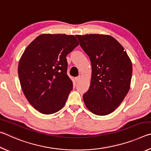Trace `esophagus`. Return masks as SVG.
Here are the masks:
<instances>
[{"instance_id":"1","label":"esophagus","mask_w":151,"mask_h":151,"mask_svg":"<svg viewBox=\"0 0 151 151\" xmlns=\"http://www.w3.org/2000/svg\"><path fill=\"white\" fill-rule=\"evenodd\" d=\"M75 79V81H76V83H78V82H79V81H81V76L79 75V76H77V77H76Z\"/></svg>"}]
</instances>
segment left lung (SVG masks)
<instances>
[{"instance_id":"obj_1","label":"left lung","mask_w":151,"mask_h":151,"mask_svg":"<svg viewBox=\"0 0 151 151\" xmlns=\"http://www.w3.org/2000/svg\"><path fill=\"white\" fill-rule=\"evenodd\" d=\"M90 58L91 85L83 95L89 111L104 116L115 111L131 86L132 62L123 47L110 35H76Z\"/></svg>"}]
</instances>
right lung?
<instances>
[{"mask_svg": "<svg viewBox=\"0 0 151 151\" xmlns=\"http://www.w3.org/2000/svg\"><path fill=\"white\" fill-rule=\"evenodd\" d=\"M78 44L74 35L42 34L20 57L18 73L22 90L40 113H55L65 106L73 86L66 75V57Z\"/></svg>", "mask_w": 151, "mask_h": 151, "instance_id": "add662e5", "label": "right lung"}]
</instances>
